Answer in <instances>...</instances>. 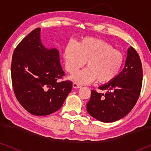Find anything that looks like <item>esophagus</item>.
<instances>
[{
  "instance_id": "esophagus-1",
  "label": "esophagus",
  "mask_w": 151,
  "mask_h": 151,
  "mask_svg": "<svg viewBox=\"0 0 151 151\" xmlns=\"http://www.w3.org/2000/svg\"><path fill=\"white\" fill-rule=\"evenodd\" d=\"M73 87L75 88H78L81 87V85H80V84L76 83V82H73Z\"/></svg>"
}]
</instances>
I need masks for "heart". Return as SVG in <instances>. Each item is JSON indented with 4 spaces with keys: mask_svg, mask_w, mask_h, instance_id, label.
<instances>
[{
    "mask_svg": "<svg viewBox=\"0 0 151 151\" xmlns=\"http://www.w3.org/2000/svg\"><path fill=\"white\" fill-rule=\"evenodd\" d=\"M65 67L68 73H75L86 62L87 68L72 77L74 81L88 84L97 79L107 83L117 77L124 64L121 51L102 39L85 38L76 45L69 44L65 51Z\"/></svg>",
    "mask_w": 151,
    "mask_h": 151,
    "instance_id": "heart-1",
    "label": "heart"
}]
</instances>
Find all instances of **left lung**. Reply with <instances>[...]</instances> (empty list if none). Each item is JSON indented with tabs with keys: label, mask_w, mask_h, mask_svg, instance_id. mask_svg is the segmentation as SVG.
<instances>
[{
	"label": "left lung",
	"mask_w": 151,
	"mask_h": 151,
	"mask_svg": "<svg viewBox=\"0 0 151 151\" xmlns=\"http://www.w3.org/2000/svg\"><path fill=\"white\" fill-rule=\"evenodd\" d=\"M143 71L140 58L133 47L128 49L122 71L112 81L99 87L105 94L91 90L86 104L88 114L102 122H113L126 116L135 106L142 86Z\"/></svg>",
	"instance_id": "8db88e82"
}]
</instances>
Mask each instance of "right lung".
Here are the masks:
<instances>
[{
  "mask_svg": "<svg viewBox=\"0 0 151 151\" xmlns=\"http://www.w3.org/2000/svg\"><path fill=\"white\" fill-rule=\"evenodd\" d=\"M40 31L35 29L17 45L11 65L16 99L27 111L38 116L59 110L72 88L70 80L60 81L65 74L59 51L43 46Z\"/></svg>",
  "mask_w": 151,
  "mask_h": 151,
  "instance_id": "obj_1",
  "label": "right lung"
}]
</instances>
